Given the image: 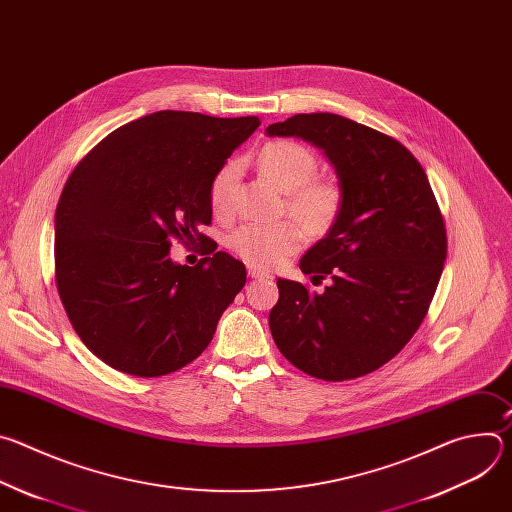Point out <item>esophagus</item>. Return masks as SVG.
<instances>
[{
    "label": "esophagus",
    "instance_id": "esophagus-1",
    "mask_svg": "<svg viewBox=\"0 0 512 512\" xmlns=\"http://www.w3.org/2000/svg\"><path fill=\"white\" fill-rule=\"evenodd\" d=\"M249 277H255V279H261V277H271L267 271H261L257 267H249Z\"/></svg>",
    "mask_w": 512,
    "mask_h": 512
}]
</instances>
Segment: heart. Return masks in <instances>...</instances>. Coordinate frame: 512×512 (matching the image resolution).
Returning <instances> with one entry per match:
<instances>
[{"label":"heart","mask_w":512,"mask_h":512,"mask_svg":"<svg viewBox=\"0 0 512 512\" xmlns=\"http://www.w3.org/2000/svg\"><path fill=\"white\" fill-rule=\"evenodd\" d=\"M261 170L287 192V210L300 227L320 237L330 231L340 210V190L336 184L316 180L318 160L310 148L294 139H277L263 145L259 152ZM241 164L229 160L210 180L208 198L216 216H229L235 206ZM294 223H245L237 227L227 245L247 263L271 269L296 253L302 245V231Z\"/></svg>","instance_id":"heart-1"}]
</instances>
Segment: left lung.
Masks as SVG:
<instances>
[{
  "label": "left lung",
  "instance_id": "8db88e82",
  "mask_svg": "<svg viewBox=\"0 0 512 512\" xmlns=\"http://www.w3.org/2000/svg\"><path fill=\"white\" fill-rule=\"evenodd\" d=\"M302 137L334 166L340 210L300 261L324 291L277 279L269 312L279 352L322 381H348L389 362L423 322L448 239L415 156L397 139L334 113H300L265 129Z\"/></svg>",
  "mask_w": 512,
  "mask_h": 512
}]
</instances>
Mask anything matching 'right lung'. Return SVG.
Here are the masks:
<instances>
[{"label": "right lung", "mask_w": 512, "mask_h": 512, "mask_svg": "<svg viewBox=\"0 0 512 512\" xmlns=\"http://www.w3.org/2000/svg\"><path fill=\"white\" fill-rule=\"evenodd\" d=\"M261 125L158 111L121 125L72 170L54 214L56 287L85 346L115 371L170 375L198 358L247 281L208 249L194 267L172 241L208 237L210 180Z\"/></svg>", "instance_id": "1"}]
</instances>
